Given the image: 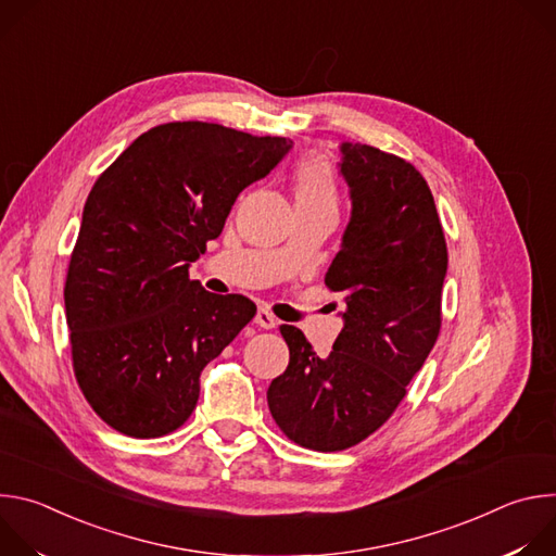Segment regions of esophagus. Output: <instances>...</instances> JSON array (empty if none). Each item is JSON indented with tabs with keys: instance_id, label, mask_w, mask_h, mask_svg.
I'll return each mask as SVG.
<instances>
[{
	"instance_id": "esophagus-1",
	"label": "esophagus",
	"mask_w": 556,
	"mask_h": 556,
	"mask_svg": "<svg viewBox=\"0 0 556 556\" xmlns=\"http://www.w3.org/2000/svg\"><path fill=\"white\" fill-rule=\"evenodd\" d=\"M255 324L260 328H264V330H273V328H277L279 321H277V316L268 307H260L257 314H255Z\"/></svg>"
}]
</instances>
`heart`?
Masks as SVG:
<instances>
[{
	"label": "heart",
	"instance_id": "1",
	"mask_svg": "<svg viewBox=\"0 0 556 556\" xmlns=\"http://www.w3.org/2000/svg\"><path fill=\"white\" fill-rule=\"evenodd\" d=\"M292 193L296 208L339 211V182L321 155H307L294 167Z\"/></svg>",
	"mask_w": 556,
	"mask_h": 556
}]
</instances>
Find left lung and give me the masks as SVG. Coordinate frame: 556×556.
Segmentation results:
<instances>
[{
    "instance_id": "8db88e82",
    "label": "left lung",
    "mask_w": 556,
    "mask_h": 556,
    "mask_svg": "<svg viewBox=\"0 0 556 556\" xmlns=\"http://www.w3.org/2000/svg\"><path fill=\"white\" fill-rule=\"evenodd\" d=\"M352 217L326 286L345 301L343 330L326 358L281 326L290 363L268 387L277 427L299 446L343 451L407 395L442 324L446 242L427 180L403 157L341 144Z\"/></svg>"
}]
</instances>
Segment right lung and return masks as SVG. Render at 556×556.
<instances>
[{
  "instance_id": "right-lung-1",
  "label": "right lung",
  "mask_w": 556,
  "mask_h": 556,
  "mask_svg": "<svg viewBox=\"0 0 556 556\" xmlns=\"http://www.w3.org/2000/svg\"><path fill=\"white\" fill-rule=\"evenodd\" d=\"M290 147L215 123H165L94 182L63 299L76 382L112 429L161 438L182 427L202 369L255 316L251 299L206 292L189 266Z\"/></svg>"
}]
</instances>
